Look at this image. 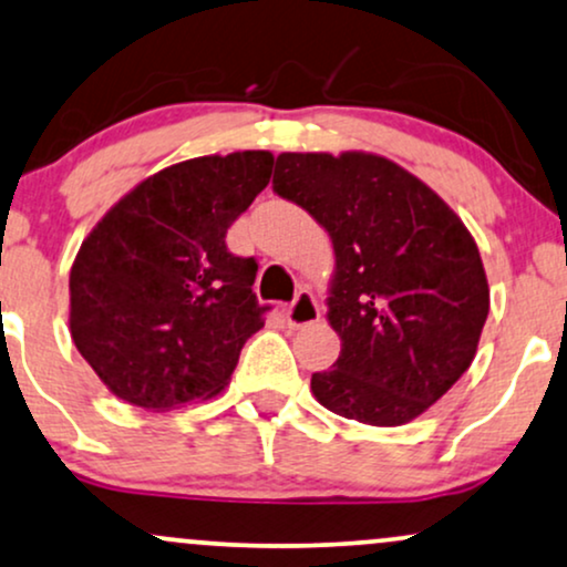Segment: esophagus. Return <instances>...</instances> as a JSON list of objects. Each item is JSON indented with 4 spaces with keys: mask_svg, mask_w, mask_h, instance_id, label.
<instances>
[{
    "mask_svg": "<svg viewBox=\"0 0 567 567\" xmlns=\"http://www.w3.org/2000/svg\"><path fill=\"white\" fill-rule=\"evenodd\" d=\"M285 317H288L290 327H306L313 324L319 319V303L317 298L311 296V290H298L296 301H292L288 309H285Z\"/></svg>",
    "mask_w": 567,
    "mask_h": 567,
    "instance_id": "obj_1",
    "label": "esophagus"
}]
</instances>
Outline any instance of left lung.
Segmentation results:
<instances>
[{
  "mask_svg": "<svg viewBox=\"0 0 567 567\" xmlns=\"http://www.w3.org/2000/svg\"><path fill=\"white\" fill-rule=\"evenodd\" d=\"M271 184L336 248L327 319L340 357L311 374L317 401L378 427L420 417L473 364L486 324L488 282L473 235L383 155L282 153Z\"/></svg>",
  "mask_w": 567,
  "mask_h": 567,
  "instance_id": "left-lung-1",
  "label": "left lung"
}]
</instances>
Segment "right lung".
I'll return each instance as SVG.
<instances>
[{"label": "right lung", "mask_w": 567, "mask_h": 567, "mask_svg": "<svg viewBox=\"0 0 567 567\" xmlns=\"http://www.w3.org/2000/svg\"><path fill=\"white\" fill-rule=\"evenodd\" d=\"M275 155H203L140 182L71 266V338L107 391L168 412L221 393L264 327L256 258L227 229L269 184Z\"/></svg>", "instance_id": "obj_1"}]
</instances>
